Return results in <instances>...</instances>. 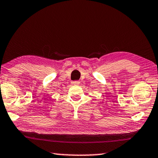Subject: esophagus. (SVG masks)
I'll return each instance as SVG.
<instances>
[{
	"mask_svg": "<svg viewBox=\"0 0 158 158\" xmlns=\"http://www.w3.org/2000/svg\"><path fill=\"white\" fill-rule=\"evenodd\" d=\"M73 85H79L80 81H73L71 83Z\"/></svg>",
	"mask_w": 158,
	"mask_h": 158,
	"instance_id": "obj_1",
	"label": "esophagus"
}]
</instances>
